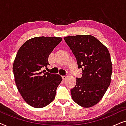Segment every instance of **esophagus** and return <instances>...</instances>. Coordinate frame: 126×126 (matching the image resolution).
<instances>
[{"mask_svg": "<svg viewBox=\"0 0 126 126\" xmlns=\"http://www.w3.org/2000/svg\"><path fill=\"white\" fill-rule=\"evenodd\" d=\"M67 77H68L67 76H62V78H63V80H65V79L67 78Z\"/></svg>", "mask_w": 126, "mask_h": 126, "instance_id": "esophagus-1", "label": "esophagus"}]
</instances>
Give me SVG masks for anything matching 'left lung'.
Wrapping results in <instances>:
<instances>
[{
	"instance_id": "1",
	"label": "left lung",
	"mask_w": 126,
	"mask_h": 126,
	"mask_svg": "<svg viewBox=\"0 0 126 126\" xmlns=\"http://www.w3.org/2000/svg\"><path fill=\"white\" fill-rule=\"evenodd\" d=\"M77 60L82 77L76 79L70 90L75 103L84 108L94 106L102 99L111 84L112 65L109 51L100 41L91 35L64 37Z\"/></svg>"
}]
</instances>
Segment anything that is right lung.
<instances>
[{"mask_svg": "<svg viewBox=\"0 0 126 126\" xmlns=\"http://www.w3.org/2000/svg\"><path fill=\"white\" fill-rule=\"evenodd\" d=\"M62 39L52 37L32 38L20 46L15 57L13 66L15 84L24 100L32 107H46L56 97L62 77L42 69L49 65V54Z\"/></svg>", "mask_w": 126, "mask_h": 126, "instance_id": "obj_1", "label": "right lung"}]
</instances>
